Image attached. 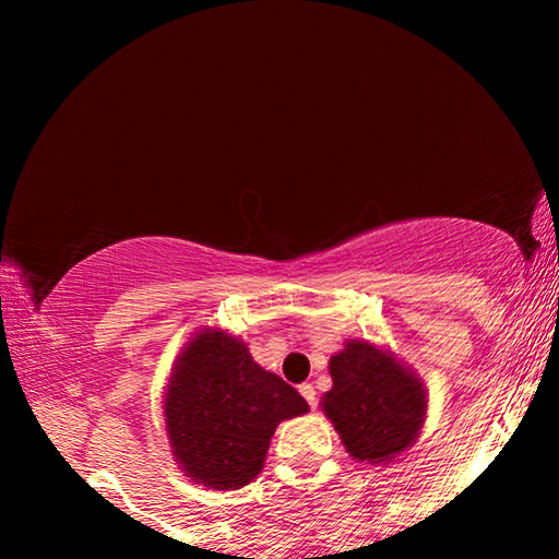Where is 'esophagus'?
<instances>
[{
    "label": "esophagus",
    "instance_id": "1",
    "mask_svg": "<svg viewBox=\"0 0 559 559\" xmlns=\"http://www.w3.org/2000/svg\"><path fill=\"white\" fill-rule=\"evenodd\" d=\"M298 392L302 394V400H306L310 406H313V409H316V404H318V394H316V386L313 384H300L298 386Z\"/></svg>",
    "mask_w": 559,
    "mask_h": 559
}]
</instances>
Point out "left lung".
I'll return each mask as SVG.
<instances>
[{
	"label": "left lung",
	"instance_id": "1",
	"mask_svg": "<svg viewBox=\"0 0 559 559\" xmlns=\"http://www.w3.org/2000/svg\"><path fill=\"white\" fill-rule=\"evenodd\" d=\"M330 377L333 390L325 392L320 406L349 456L374 466L390 463L419 437L427 390L392 353L349 340L330 357Z\"/></svg>",
	"mask_w": 559,
	"mask_h": 559
}]
</instances>
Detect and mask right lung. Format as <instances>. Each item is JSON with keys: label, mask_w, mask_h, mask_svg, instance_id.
Here are the masks:
<instances>
[{"label": "right lung", "mask_w": 559, "mask_h": 559, "mask_svg": "<svg viewBox=\"0 0 559 559\" xmlns=\"http://www.w3.org/2000/svg\"><path fill=\"white\" fill-rule=\"evenodd\" d=\"M306 412V400L253 362L241 340L210 328L177 357L165 394L175 461L194 484L214 490L251 484L278 424Z\"/></svg>", "instance_id": "right-lung-1"}]
</instances>
